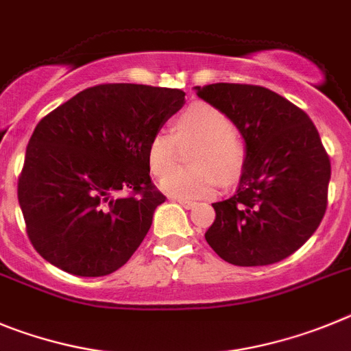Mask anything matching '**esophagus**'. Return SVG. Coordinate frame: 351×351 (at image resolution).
<instances>
[{
    "instance_id": "34e87169",
    "label": "esophagus",
    "mask_w": 351,
    "mask_h": 351,
    "mask_svg": "<svg viewBox=\"0 0 351 351\" xmlns=\"http://www.w3.org/2000/svg\"><path fill=\"white\" fill-rule=\"evenodd\" d=\"M176 203L178 204H182L183 208H185V210H191L192 206H195V203L194 201H187V199H175Z\"/></svg>"
}]
</instances>
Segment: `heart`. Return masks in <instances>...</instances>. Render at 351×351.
<instances>
[{
	"instance_id": "obj_1",
	"label": "heart",
	"mask_w": 351,
	"mask_h": 351,
	"mask_svg": "<svg viewBox=\"0 0 351 351\" xmlns=\"http://www.w3.org/2000/svg\"><path fill=\"white\" fill-rule=\"evenodd\" d=\"M196 143L191 154L192 170L167 171L174 165L178 144ZM148 166L160 180V189L171 197L203 199L220 189L222 182H234L246 159L245 143L236 132L234 122L217 106L195 103L180 115L175 134L157 131L148 141Z\"/></svg>"
}]
</instances>
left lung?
I'll return each instance as SVG.
<instances>
[{
  "mask_svg": "<svg viewBox=\"0 0 351 351\" xmlns=\"http://www.w3.org/2000/svg\"><path fill=\"white\" fill-rule=\"evenodd\" d=\"M234 122L246 159L232 197L213 203L208 245L234 266H267L299 250L327 208L330 160L309 117L280 94L245 84L194 87Z\"/></svg>",
  "mask_w": 351,
  "mask_h": 351,
  "instance_id": "8db88e82",
  "label": "left lung"
}]
</instances>
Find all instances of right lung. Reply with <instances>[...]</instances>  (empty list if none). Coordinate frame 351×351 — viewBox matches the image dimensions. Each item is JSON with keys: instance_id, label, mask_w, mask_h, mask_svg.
I'll return each mask as SVG.
<instances>
[{"instance_id": "add662e5", "label": "right lung", "mask_w": 351, "mask_h": 351, "mask_svg": "<svg viewBox=\"0 0 351 351\" xmlns=\"http://www.w3.org/2000/svg\"><path fill=\"white\" fill-rule=\"evenodd\" d=\"M183 105L180 89L105 84L38 122L17 191L38 254L77 276L124 266L164 203L150 180L148 141Z\"/></svg>"}]
</instances>
